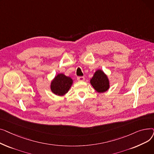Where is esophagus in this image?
Returning a JSON list of instances; mask_svg holds the SVG:
<instances>
[{"label": "esophagus", "mask_w": 154, "mask_h": 154, "mask_svg": "<svg viewBox=\"0 0 154 154\" xmlns=\"http://www.w3.org/2000/svg\"><path fill=\"white\" fill-rule=\"evenodd\" d=\"M77 79L79 81H84V80H85L84 77H77Z\"/></svg>", "instance_id": "esophagus-1"}]
</instances>
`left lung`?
Instances as JSON below:
<instances>
[{
    "label": "left lung",
    "instance_id": "left-lung-1",
    "mask_svg": "<svg viewBox=\"0 0 154 154\" xmlns=\"http://www.w3.org/2000/svg\"><path fill=\"white\" fill-rule=\"evenodd\" d=\"M91 84L94 89L99 93L106 92L110 87V83L107 75L102 70H97L91 79Z\"/></svg>",
    "mask_w": 154,
    "mask_h": 154
}]
</instances>
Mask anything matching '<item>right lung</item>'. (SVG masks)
<instances>
[{
  "mask_svg": "<svg viewBox=\"0 0 154 154\" xmlns=\"http://www.w3.org/2000/svg\"><path fill=\"white\" fill-rule=\"evenodd\" d=\"M72 84L73 80L70 77L59 74L52 80L51 90L57 95L63 96L68 92Z\"/></svg>",
  "mask_w": 154,
  "mask_h": 154,
  "instance_id": "obj_1",
  "label": "right lung"
}]
</instances>
